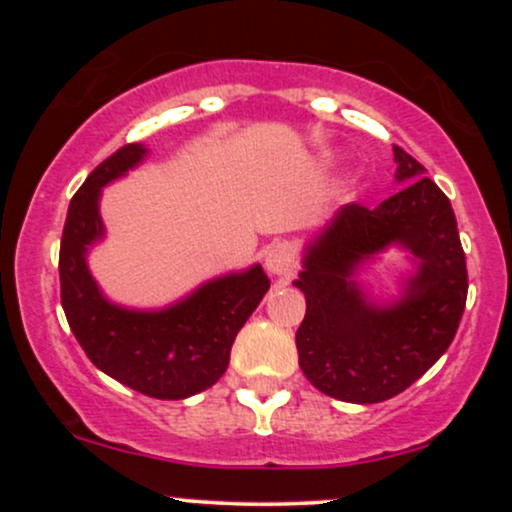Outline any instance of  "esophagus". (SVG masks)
Instances as JSON below:
<instances>
[{"mask_svg": "<svg viewBox=\"0 0 512 512\" xmlns=\"http://www.w3.org/2000/svg\"><path fill=\"white\" fill-rule=\"evenodd\" d=\"M264 267H267V272H272L276 276L291 274V269L296 267V248H293L289 240H276V243L267 248Z\"/></svg>", "mask_w": 512, "mask_h": 512, "instance_id": "obj_1", "label": "esophagus"}]
</instances>
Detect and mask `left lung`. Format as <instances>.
<instances>
[{
  "mask_svg": "<svg viewBox=\"0 0 512 512\" xmlns=\"http://www.w3.org/2000/svg\"><path fill=\"white\" fill-rule=\"evenodd\" d=\"M395 163L407 185L375 209L346 204L308 245L293 281L305 293L298 363L317 390L342 402H385L414 385L448 351L467 303V260L450 199L402 146ZM390 242L414 251L422 269L402 304L373 309L350 276Z\"/></svg>",
  "mask_w": 512,
  "mask_h": 512,
  "instance_id": "obj_1",
  "label": "left lung"
}]
</instances>
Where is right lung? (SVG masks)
Wrapping results in <instances>:
<instances>
[{"mask_svg": "<svg viewBox=\"0 0 512 512\" xmlns=\"http://www.w3.org/2000/svg\"><path fill=\"white\" fill-rule=\"evenodd\" d=\"M142 144H125L93 168L69 204L60 243V296L76 342L96 368L154 399H185L226 373L240 327L269 291L260 264L211 281L161 313L110 305L86 269V245L103 236L101 187L137 166Z\"/></svg>", "mask_w": 512, "mask_h": 512, "instance_id": "obj_1", "label": "right lung"}]
</instances>
